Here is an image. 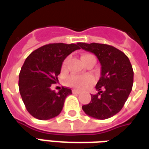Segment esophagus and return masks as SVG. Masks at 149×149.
I'll list each match as a JSON object with an SVG mask.
<instances>
[{"mask_svg":"<svg viewBox=\"0 0 149 149\" xmlns=\"http://www.w3.org/2000/svg\"><path fill=\"white\" fill-rule=\"evenodd\" d=\"M72 92L74 94H79L80 93V91H79V90H76V89H73L72 90Z\"/></svg>","mask_w":149,"mask_h":149,"instance_id":"esophagus-1","label":"esophagus"}]
</instances>
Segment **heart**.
<instances>
[{
    "label": "heart",
    "mask_w": 149,
    "mask_h": 149,
    "mask_svg": "<svg viewBox=\"0 0 149 149\" xmlns=\"http://www.w3.org/2000/svg\"><path fill=\"white\" fill-rule=\"evenodd\" d=\"M81 58L83 60V63H85L86 60L90 58H95V56L90 54H84L82 55ZM68 63V58L63 61V65H62V69H66V65ZM67 83L70 86H74L78 89H86L88 86H91L93 83V78L90 75H84V76H79V75H71L68 78Z\"/></svg>",
    "instance_id": "b5f03b06"
}]
</instances>
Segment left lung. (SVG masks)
Here are the masks:
<instances>
[{
    "label": "left lung",
    "mask_w": 149,
    "mask_h": 149,
    "mask_svg": "<svg viewBox=\"0 0 149 149\" xmlns=\"http://www.w3.org/2000/svg\"><path fill=\"white\" fill-rule=\"evenodd\" d=\"M80 47L93 53L101 64V77L91 95V100L83 105L89 116L105 120L123 108L133 85V70L126 54L112 46L100 43L80 42Z\"/></svg>",
    "instance_id": "obj_1"
}]
</instances>
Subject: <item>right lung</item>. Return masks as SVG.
I'll use <instances>...</instances> for the list:
<instances>
[{
  "label": "right lung",
  "instance_id": "right-lung-1",
  "mask_svg": "<svg viewBox=\"0 0 149 149\" xmlns=\"http://www.w3.org/2000/svg\"><path fill=\"white\" fill-rule=\"evenodd\" d=\"M79 49V42L51 43L33 51L26 58L19 74L18 86L26 110L32 116L46 120L62 111L71 90L63 86L55 92L50 87L58 82L64 59Z\"/></svg>",
  "mask_w": 149,
  "mask_h": 149
}]
</instances>
